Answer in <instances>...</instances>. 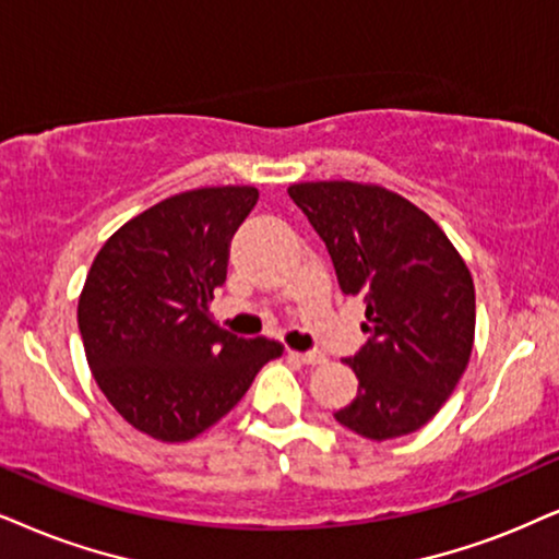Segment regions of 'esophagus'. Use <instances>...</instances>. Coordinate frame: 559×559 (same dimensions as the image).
I'll use <instances>...</instances> for the list:
<instances>
[{"label": "esophagus", "mask_w": 559, "mask_h": 559, "mask_svg": "<svg viewBox=\"0 0 559 559\" xmlns=\"http://www.w3.org/2000/svg\"><path fill=\"white\" fill-rule=\"evenodd\" d=\"M288 356L296 358V361L307 364V366H317V364H324V361H328V358H324V353H320V350H307V353L288 350Z\"/></svg>", "instance_id": "1"}]
</instances>
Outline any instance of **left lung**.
Listing matches in <instances>:
<instances>
[{
    "mask_svg": "<svg viewBox=\"0 0 559 559\" xmlns=\"http://www.w3.org/2000/svg\"><path fill=\"white\" fill-rule=\"evenodd\" d=\"M328 247L345 296L366 304L369 341L345 364L358 394L335 420L386 441L426 426L462 379L475 343V284L426 211L350 180L288 188Z\"/></svg>",
    "mask_w": 559,
    "mask_h": 559,
    "instance_id": "left-lung-1",
    "label": "left lung"
}]
</instances>
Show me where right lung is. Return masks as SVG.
Listing matches in <instances>:
<instances>
[{"label": "right lung", "instance_id": "1", "mask_svg": "<svg viewBox=\"0 0 559 559\" xmlns=\"http://www.w3.org/2000/svg\"><path fill=\"white\" fill-rule=\"evenodd\" d=\"M255 203L250 186L165 198L103 245L84 281L76 320L92 377L123 420L157 441L203 433L284 353L267 337L231 335L209 312Z\"/></svg>", "mask_w": 559, "mask_h": 559}]
</instances>
